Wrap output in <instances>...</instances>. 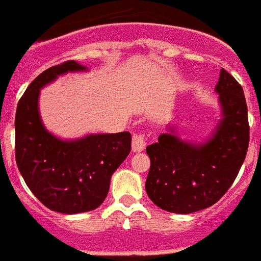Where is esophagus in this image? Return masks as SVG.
<instances>
[{
    "label": "esophagus",
    "mask_w": 261,
    "mask_h": 261,
    "mask_svg": "<svg viewBox=\"0 0 261 261\" xmlns=\"http://www.w3.org/2000/svg\"><path fill=\"white\" fill-rule=\"evenodd\" d=\"M145 138L141 134H134L133 136V142H131V148H133V152H142L145 149Z\"/></svg>",
    "instance_id": "esophagus-1"
}]
</instances>
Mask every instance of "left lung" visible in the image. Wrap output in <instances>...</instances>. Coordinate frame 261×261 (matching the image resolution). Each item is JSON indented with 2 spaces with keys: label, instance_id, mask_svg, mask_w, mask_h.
<instances>
[{
  "label": "left lung",
  "instance_id": "left-lung-1",
  "mask_svg": "<svg viewBox=\"0 0 261 261\" xmlns=\"http://www.w3.org/2000/svg\"><path fill=\"white\" fill-rule=\"evenodd\" d=\"M220 119L202 142L182 140L178 127L169 124L158 142L146 146L150 169L148 196L160 209L190 214L213 206L232 185L249 145L248 106L244 90L221 69L214 88Z\"/></svg>",
  "mask_w": 261,
  "mask_h": 261
}]
</instances>
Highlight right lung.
Listing matches in <instances>:
<instances>
[{
  "label": "right lung",
  "instance_id": "right-lung-1",
  "mask_svg": "<svg viewBox=\"0 0 261 261\" xmlns=\"http://www.w3.org/2000/svg\"><path fill=\"white\" fill-rule=\"evenodd\" d=\"M79 71H88V67L76 61L42 71L24 91L15 116L17 169L44 206L63 214L84 213L101 206L112 174L131 150L128 131L63 140L44 125L40 91L59 76Z\"/></svg>",
  "mask_w": 261,
  "mask_h": 261
}]
</instances>
